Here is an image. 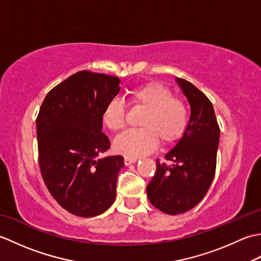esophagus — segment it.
Segmentation results:
<instances>
[{
    "instance_id": "obj_1",
    "label": "esophagus",
    "mask_w": 261,
    "mask_h": 261,
    "mask_svg": "<svg viewBox=\"0 0 261 261\" xmlns=\"http://www.w3.org/2000/svg\"><path fill=\"white\" fill-rule=\"evenodd\" d=\"M137 162V158H134V157H124V164L125 165H130V164H134Z\"/></svg>"
}]
</instances>
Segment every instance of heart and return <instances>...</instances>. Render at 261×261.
<instances>
[{
    "mask_svg": "<svg viewBox=\"0 0 261 261\" xmlns=\"http://www.w3.org/2000/svg\"><path fill=\"white\" fill-rule=\"evenodd\" d=\"M134 109L145 111L139 121L140 129L130 130L115 140V149L126 157H140L153 151L158 142L164 147L181 139L190 124V109L180 97L174 96L169 87L160 83H147L129 93ZM102 121L109 130L121 131L126 124L123 102L112 98L102 111Z\"/></svg>",
    "mask_w": 261,
    "mask_h": 261,
    "instance_id": "1",
    "label": "heart"
}]
</instances>
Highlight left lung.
I'll return each mask as SVG.
<instances>
[{
	"mask_svg": "<svg viewBox=\"0 0 261 261\" xmlns=\"http://www.w3.org/2000/svg\"><path fill=\"white\" fill-rule=\"evenodd\" d=\"M191 105V119L185 135L166 154L170 163L157 159L156 173L147 186L154 207L176 215L195 207L206 195L216 169L220 126L212 102L196 86L176 79Z\"/></svg>",
	"mask_w": 261,
	"mask_h": 261,
	"instance_id": "obj_1",
	"label": "left lung"
}]
</instances>
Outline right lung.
Returning <instances> with one entry per match:
<instances>
[{
	"label": "right lung",
	"instance_id": "right-lung-1",
	"mask_svg": "<svg viewBox=\"0 0 261 261\" xmlns=\"http://www.w3.org/2000/svg\"><path fill=\"white\" fill-rule=\"evenodd\" d=\"M119 83L112 75L77 71L49 91L39 110L42 179L55 201L70 214L92 218L115 199L123 157H97L111 147L102 132V111L118 95Z\"/></svg>",
	"mask_w": 261,
	"mask_h": 261
}]
</instances>
